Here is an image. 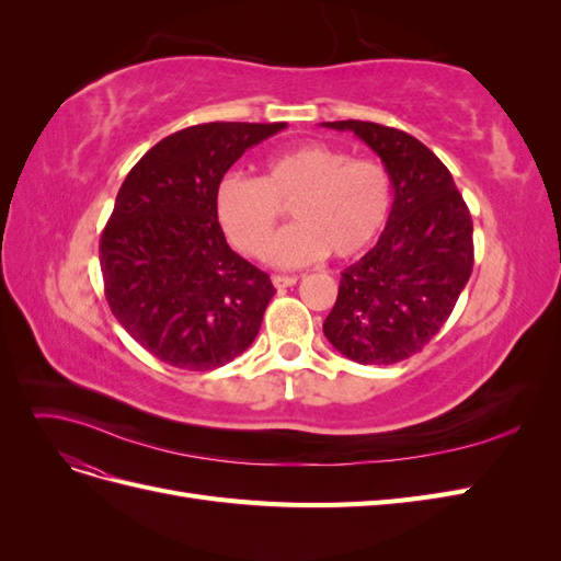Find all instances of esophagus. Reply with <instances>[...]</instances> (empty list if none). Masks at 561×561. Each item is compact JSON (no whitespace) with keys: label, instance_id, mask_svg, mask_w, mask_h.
<instances>
[{"label":"esophagus","instance_id":"1","mask_svg":"<svg viewBox=\"0 0 561 561\" xmlns=\"http://www.w3.org/2000/svg\"><path fill=\"white\" fill-rule=\"evenodd\" d=\"M271 280H274L278 290H283V287H293L297 283V276H274Z\"/></svg>","mask_w":561,"mask_h":561}]
</instances>
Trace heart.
<instances>
[{
	"instance_id": "obj_1",
	"label": "heart",
	"mask_w": 561,
	"mask_h": 561,
	"mask_svg": "<svg viewBox=\"0 0 561 561\" xmlns=\"http://www.w3.org/2000/svg\"><path fill=\"white\" fill-rule=\"evenodd\" d=\"M295 226L268 251L276 266H307L332 252L360 257L383 233L393 210V178L375 159H351L328 142H301L262 163L257 180L227 173L215 186V217L236 250L262 257L279 208Z\"/></svg>"
}]
</instances>
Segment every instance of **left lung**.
<instances>
[{
  "label": "left lung",
  "mask_w": 561,
  "mask_h": 561,
  "mask_svg": "<svg viewBox=\"0 0 561 561\" xmlns=\"http://www.w3.org/2000/svg\"><path fill=\"white\" fill-rule=\"evenodd\" d=\"M377 151L393 178V210L377 245L351 264L328 342L360 365H393L445 325L472 271V219L451 173L410 133L371 122H325Z\"/></svg>",
  "instance_id": "1"
}]
</instances>
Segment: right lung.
<instances>
[{"label": "right lung", "mask_w": 561, "mask_h": 561, "mask_svg": "<svg viewBox=\"0 0 561 561\" xmlns=\"http://www.w3.org/2000/svg\"><path fill=\"white\" fill-rule=\"evenodd\" d=\"M285 126H190L126 175L100 236V268L114 318L154 358L206 371L239 358L257 336L276 290L229 248L215 186L243 151Z\"/></svg>", "instance_id": "add662e5"}]
</instances>
